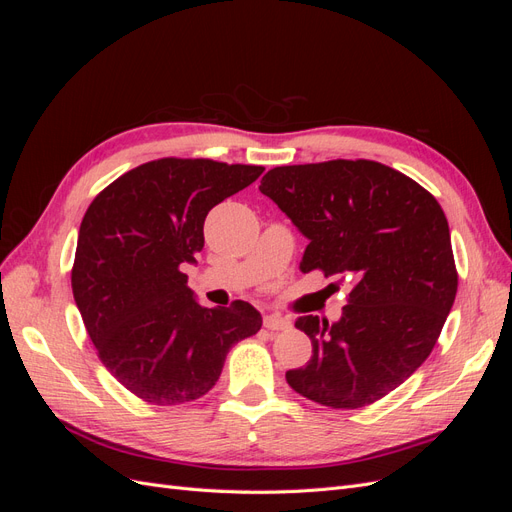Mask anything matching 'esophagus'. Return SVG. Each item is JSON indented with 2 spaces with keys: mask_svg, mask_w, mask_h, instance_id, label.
<instances>
[{
  "mask_svg": "<svg viewBox=\"0 0 512 512\" xmlns=\"http://www.w3.org/2000/svg\"><path fill=\"white\" fill-rule=\"evenodd\" d=\"M265 327L269 331H286V329H290V320L282 318L280 314H267L265 316Z\"/></svg>",
  "mask_w": 512,
  "mask_h": 512,
  "instance_id": "34e87169",
  "label": "esophagus"
}]
</instances>
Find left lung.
<instances>
[{"instance_id":"obj_1","label":"left lung","mask_w":512,"mask_h":512,"mask_svg":"<svg viewBox=\"0 0 512 512\" xmlns=\"http://www.w3.org/2000/svg\"><path fill=\"white\" fill-rule=\"evenodd\" d=\"M258 188L309 241L301 271L320 269L352 286L337 322H294L312 339V359L286 371L288 384L329 408L374 404L425 363L455 303L442 207L410 177L371 160L277 166Z\"/></svg>"}]
</instances>
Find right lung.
I'll list each match as a JSON object with an SVG mask.
<instances>
[{
	"label": "right lung",
	"instance_id": "right-lung-1",
	"mask_svg": "<svg viewBox=\"0 0 512 512\" xmlns=\"http://www.w3.org/2000/svg\"><path fill=\"white\" fill-rule=\"evenodd\" d=\"M262 170L153 160L115 179L85 213L72 267L76 307L104 367L149 404L209 393L228 350L262 327L245 301L200 305L183 273L203 250L207 213Z\"/></svg>",
	"mask_w": 512,
	"mask_h": 512
}]
</instances>
